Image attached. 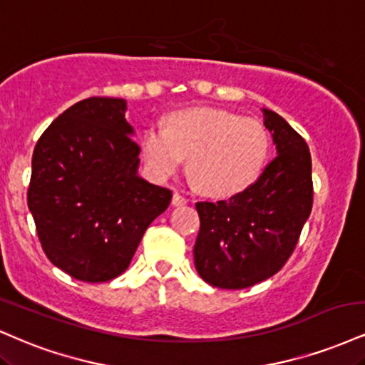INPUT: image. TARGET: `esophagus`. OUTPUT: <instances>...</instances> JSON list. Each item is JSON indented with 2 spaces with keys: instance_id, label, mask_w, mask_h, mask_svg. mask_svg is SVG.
<instances>
[{
  "instance_id": "esophagus-1",
  "label": "esophagus",
  "mask_w": 365,
  "mask_h": 365,
  "mask_svg": "<svg viewBox=\"0 0 365 365\" xmlns=\"http://www.w3.org/2000/svg\"><path fill=\"white\" fill-rule=\"evenodd\" d=\"M171 204H173L175 207H180V205H185L187 204V199L183 195H180L178 192H175L173 199H171Z\"/></svg>"
}]
</instances>
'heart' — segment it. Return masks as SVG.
I'll list each match as a JSON object with an SVG mask.
<instances>
[{
	"mask_svg": "<svg viewBox=\"0 0 365 365\" xmlns=\"http://www.w3.org/2000/svg\"><path fill=\"white\" fill-rule=\"evenodd\" d=\"M270 135L258 118L214 107L171 113L166 127H148L143 155L156 180H168L188 158L192 183L205 195L231 197L260 177Z\"/></svg>",
	"mask_w": 365,
	"mask_h": 365,
	"instance_id": "1",
	"label": "heart"
}]
</instances>
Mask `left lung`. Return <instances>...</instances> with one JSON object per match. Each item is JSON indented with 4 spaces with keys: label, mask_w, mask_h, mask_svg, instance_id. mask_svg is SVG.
Wrapping results in <instances>:
<instances>
[{
    "label": "left lung",
    "mask_w": 365,
    "mask_h": 365,
    "mask_svg": "<svg viewBox=\"0 0 365 365\" xmlns=\"http://www.w3.org/2000/svg\"><path fill=\"white\" fill-rule=\"evenodd\" d=\"M275 160L260 178L230 200L197 202L200 231L195 269L221 289H245L270 279L296 248L313 207L306 140L279 113L262 108Z\"/></svg>",
    "instance_id": "obj_1"
}]
</instances>
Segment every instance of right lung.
Returning a JSON list of instances; mask_svg holds the SVG:
<instances>
[{
  "label": "right lung",
  "mask_w": 365,
  "mask_h": 365,
  "mask_svg": "<svg viewBox=\"0 0 365 365\" xmlns=\"http://www.w3.org/2000/svg\"><path fill=\"white\" fill-rule=\"evenodd\" d=\"M124 98L81 100L41 135L29 210L47 258L83 282L120 275L171 190L139 175L140 148Z\"/></svg>",
  "instance_id": "1"
}]
</instances>
